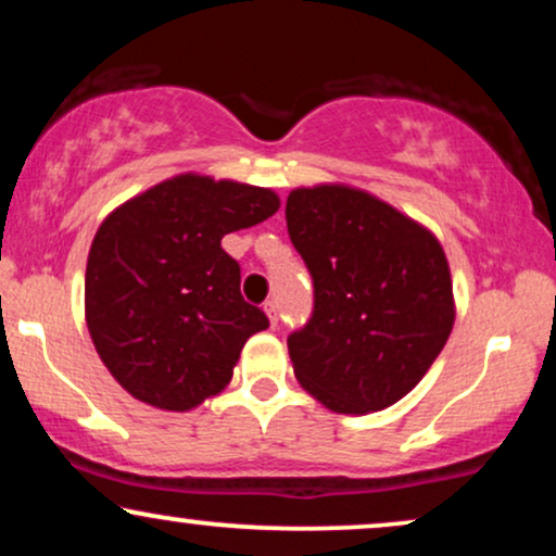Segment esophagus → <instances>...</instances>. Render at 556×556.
Masks as SVG:
<instances>
[{
    "mask_svg": "<svg viewBox=\"0 0 556 556\" xmlns=\"http://www.w3.org/2000/svg\"><path fill=\"white\" fill-rule=\"evenodd\" d=\"M264 311H266V316H269L271 327H277V321H279V308H277V303H274V300H266Z\"/></svg>",
    "mask_w": 556,
    "mask_h": 556,
    "instance_id": "1",
    "label": "esophagus"
}]
</instances>
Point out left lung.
I'll return each instance as SVG.
<instances>
[{"label":"left lung","mask_w":556,"mask_h":556,"mask_svg":"<svg viewBox=\"0 0 556 556\" xmlns=\"http://www.w3.org/2000/svg\"><path fill=\"white\" fill-rule=\"evenodd\" d=\"M314 314L287 337L300 387L334 413L384 410L424 379L455 324L450 264L426 227L348 185L287 195Z\"/></svg>","instance_id":"obj_1"}]
</instances>
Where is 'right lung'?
Segmentation results:
<instances>
[{
  "instance_id": "obj_1",
  "label": "right lung",
  "mask_w": 556,
  "mask_h": 556,
  "mask_svg": "<svg viewBox=\"0 0 556 556\" xmlns=\"http://www.w3.org/2000/svg\"><path fill=\"white\" fill-rule=\"evenodd\" d=\"M277 193L177 175L101 222L86 266L96 353L132 397L185 413L232 379L248 337L269 318L240 295L222 238L269 219Z\"/></svg>"
}]
</instances>
